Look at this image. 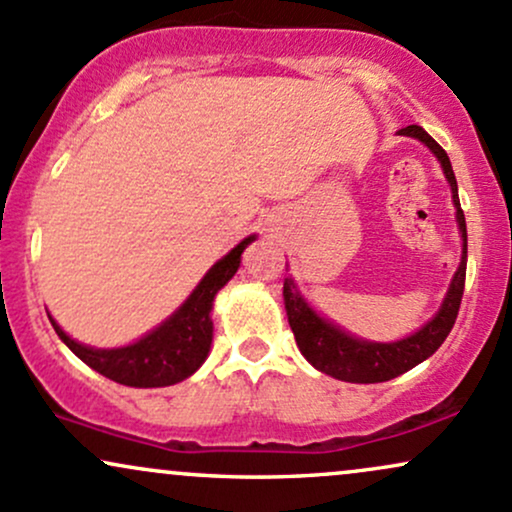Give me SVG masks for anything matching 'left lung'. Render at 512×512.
I'll use <instances>...</instances> for the list:
<instances>
[{"mask_svg": "<svg viewBox=\"0 0 512 512\" xmlns=\"http://www.w3.org/2000/svg\"><path fill=\"white\" fill-rule=\"evenodd\" d=\"M398 134L402 136H414L419 141H424L426 146L436 153V158L441 160L443 172H446L450 189H453V201L458 208V225L462 232V261L458 273H455L453 282H450V290L446 302H443L441 311L431 318L422 330L410 335V338L398 340V342H366L357 340L352 335L342 333L340 328L330 326L328 321L318 318L314 309H309V304L304 302L302 294L294 290L292 280H285L282 287V297H285V309L287 318H290V328L297 340V347L302 354L309 359L323 374L340 378L347 383H383L390 378L405 374L412 366L422 364L426 357H431L438 347L443 345V340L448 338V333L455 326V318H458L462 292H465V273H467V225H465V213L460 208L458 198V182H455L453 167H450L448 153L431 138L422 126L410 124L405 129H400Z\"/></svg>", "mask_w": 512, "mask_h": 512, "instance_id": "obj_1", "label": "left lung"}]
</instances>
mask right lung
<instances>
[{
  "mask_svg": "<svg viewBox=\"0 0 512 512\" xmlns=\"http://www.w3.org/2000/svg\"><path fill=\"white\" fill-rule=\"evenodd\" d=\"M254 239L256 237H246L242 244L234 246L230 254L208 270L206 278L179 306L177 314H172L160 328H155L153 333L134 345L119 347V350H93V347H83L71 340L50 318L52 326L81 362H86L90 369L107 376L110 381L131 388L174 386L194 374L208 357L210 342H213V321H210L213 299L220 287H225L227 280L237 273L239 263H242V251Z\"/></svg>",
  "mask_w": 512,
  "mask_h": 512,
  "instance_id": "right-lung-1",
  "label": "right lung"
}]
</instances>
